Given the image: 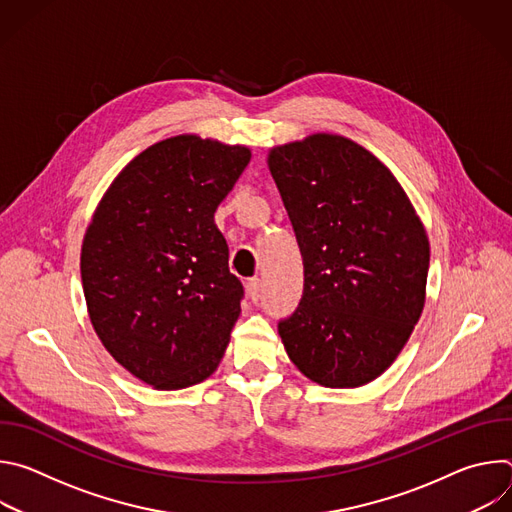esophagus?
<instances>
[{
    "instance_id": "esophagus-1",
    "label": "esophagus",
    "mask_w": 512,
    "mask_h": 512,
    "mask_svg": "<svg viewBox=\"0 0 512 512\" xmlns=\"http://www.w3.org/2000/svg\"><path fill=\"white\" fill-rule=\"evenodd\" d=\"M245 291L251 302H257L261 298V279H247Z\"/></svg>"
}]
</instances>
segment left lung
<instances>
[{"instance_id": "8db88e82", "label": "left lung", "mask_w": 512, "mask_h": 512, "mask_svg": "<svg viewBox=\"0 0 512 512\" xmlns=\"http://www.w3.org/2000/svg\"><path fill=\"white\" fill-rule=\"evenodd\" d=\"M304 259L298 310L279 322L310 381L362 387L407 344L425 306L429 241L391 170L356 141L314 133L267 156Z\"/></svg>"}]
</instances>
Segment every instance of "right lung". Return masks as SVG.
Instances as JSON below:
<instances>
[{"label": "right lung", "instance_id": "right-lung-1", "mask_svg": "<svg viewBox=\"0 0 512 512\" xmlns=\"http://www.w3.org/2000/svg\"><path fill=\"white\" fill-rule=\"evenodd\" d=\"M249 160L247 145L168 137L135 156L93 212L81 249L91 324L154 389L202 383L229 346L243 285L214 212Z\"/></svg>", "mask_w": 512, "mask_h": 512}]
</instances>
